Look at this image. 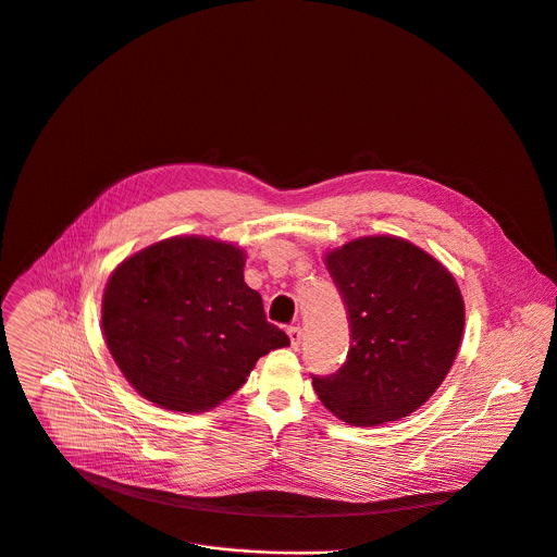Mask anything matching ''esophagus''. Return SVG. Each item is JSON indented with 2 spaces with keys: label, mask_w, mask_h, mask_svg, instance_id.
Here are the masks:
<instances>
[{
  "label": "esophagus",
  "mask_w": 557,
  "mask_h": 557,
  "mask_svg": "<svg viewBox=\"0 0 557 557\" xmlns=\"http://www.w3.org/2000/svg\"><path fill=\"white\" fill-rule=\"evenodd\" d=\"M286 332H288L290 345H293V347H297V345L301 343V327H299V325H290Z\"/></svg>",
  "instance_id": "1"
}]
</instances>
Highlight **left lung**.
Segmentation results:
<instances>
[{
	"label": "left lung",
	"instance_id": "left-lung-1",
	"mask_svg": "<svg viewBox=\"0 0 557 557\" xmlns=\"http://www.w3.org/2000/svg\"><path fill=\"white\" fill-rule=\"evenodd\" d=\"M349 314L351 345L338 372L312 376L327 411L351 426L396 422L444 383L463 336L453 273L413 243L364 236L325 253Z\"/></svg>",
	"mask_w": 557,
	"mask_h": 557
}]
</instances>
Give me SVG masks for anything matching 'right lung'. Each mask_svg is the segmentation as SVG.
Segmentation results:
<instances>
[{"instance_id":"obj_1","label":"right lung","mask_w":557,"mask_h":557,"mask_svg":"<svg viewBox=\"0 0 557 557\" xmlns=\"http://www.w3.org/2000/svg\"><path fill=\"white\" fill-rule=\"evenodd\" d=\"M245 260L236 245L174 236L117 264L102 332L139 396L168 411H210L247 383L260 356L290 343L245 284Z\"/></svg>"}]
</instances>
